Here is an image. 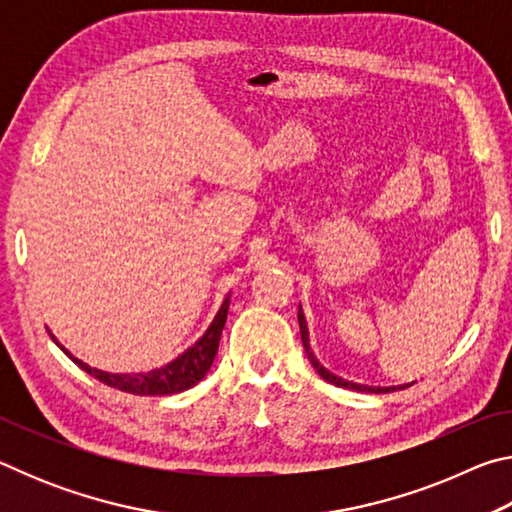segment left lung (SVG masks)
<instances>
[{
  "label": "left lung",
  "instance_id": "1",
  "mask_svg": "<svg viewBox=\"0 0 512 512\" xmlns=\"http://www.w3.org/2000/svg\"><path fill=\"white\" fill-rule=\"evenodd\" d=\"M298 323H300V336H302V345H305V352H307V359L311 366L316 368V372L329 384L339 386V388H350V391H361V393H391L395 388H406L411 384H404V386H363V384H354V381H348L343 377H336L334 372H329L325 366H320V361L316 359V354L311 352V345H309V329H307V318H305V311L302 307H298Z\"/></svg>",
  "mask_w": 512,
  "mask_h": 512
}]
</instances>
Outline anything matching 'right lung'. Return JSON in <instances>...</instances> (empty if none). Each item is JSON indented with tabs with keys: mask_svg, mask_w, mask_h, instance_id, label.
Here are the masks:
<instances>
[{
	"mask_svg": "<svg viewBox=\"0 0 512 512\" xmlns=\"http://www.w3.org/2000/svg\"><path fill=\"white\" fill-rule=\"evenodd\" d=\"M228 307H230V293L228 298L223 300V305L219 309V314L214 316L212 325L205 329V334L192 345V348H187L183 354H178V357L169 361L167 366L153 368L149 372H106L99 368H90L88 363H83L81 359H76L72 352L65 350L63 345L56 341L54 334L51 332L49 334L58 348L63 350L67 357L76 363V366L83 368L88 375L97 377L99 381H103V384H108L110 388H119V391L133 393V395H173L196 386L198 381L210 372L216 350H219L225 318H228Z\"/></svg>",
	"mask_w": 512,
	"mask_h": 512,
	"instance_id": "add662e5",
	"label": "right lung"
}]
</instances>
